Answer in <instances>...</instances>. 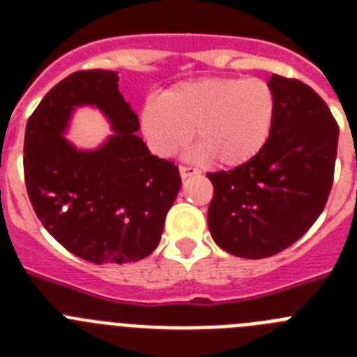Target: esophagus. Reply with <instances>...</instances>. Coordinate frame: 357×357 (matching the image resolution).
Instances as JSON below:
<instances>
[{"label": "esophagus", "mask_w": 357, "mask_h": 357, "mask_svg": "<svg viewBox=\"0 0 357 357\" xmlns=\"http://www.w3.org/2000/svg\"><path fill=\"white\" fill-rule=\"evenodd\" d=\"M178 172H181L182 181H185L188 176L198 175V169L197 168H191V166H181V168H178Z\"/></svg>", "instance_id": "1"}]
</instances>
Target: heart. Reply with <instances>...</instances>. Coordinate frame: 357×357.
<instances>
[{
  "mask_svg": "<svg viewBox=\"0 0 357 357\" xmlns=\"http://www.w3.org/2000/svg\"><path fill=\"white\" fill-rule=\"evenodd\" d=\"M275 110L272 85L261 78H200L175 85L162 100H148L141 130L159 157L188 146L195 130L198 155L222 168H238L268 143Z\"/></svg>",
  "mask_w": 357,
  "mask_h": 357,
  "instance_id": "heart-1",
  "label": "heart"
}]
</instances>
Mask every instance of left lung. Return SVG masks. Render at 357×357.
<instances>
[{
  "mask_svg": "<svg viewBox=\"0 0 357 357\" xmlns=\"http://www.w3.org/2000/svg\"><path fill=\"white\" fill-rule=\"evenodd\" d=\"M275 121L263 150L230 172L207 173L214 197L207 225L218 247L245 259L284 248L317 222L329 198L340 128L326 102L301 80L272 75Z\"/></svg>",
  "mask_w": 357,
  "mask_h": 357,
  "instance_id": "1",
  "label": "left lung"
}]
</instances>
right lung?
Returning a JSON list of instances; mask_svg holds the SVG:
<instances>
[{"instance_id":"obj_1","label":"right lung","mask_w":357,"mask_h":357,"mask_svg":"<svg viewBox=\"0 0 357 357\" xmlns=\"http://www.w3.org/2000/svg\"><path fill=\"white\" fill-rule=\"evenodd\" d=\"M118 73L91 69L53 87L26 123L24 181L44 229L89 263H134L155 250L182 181L169 160L151 155L139 119L118 91ZM93 106L113 134L96 149L65 134L72 114Z\"/></svg>"}]
</instances>
